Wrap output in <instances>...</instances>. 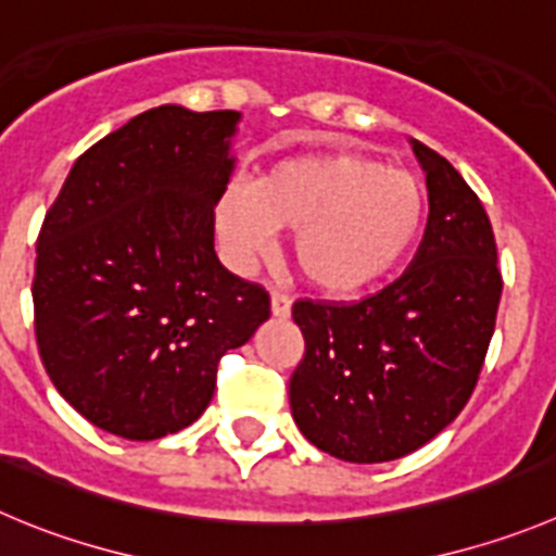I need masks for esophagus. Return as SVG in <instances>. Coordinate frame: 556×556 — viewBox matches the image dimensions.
I'll use <instances>...</instances> for the list:
<instances>
[{
	"label": "esophagus",
	"mask_w": 556,
	"mask_h": 556,
	"mask_svg": "<svg viewBox=\"0 0 556 556\" xmlns=\"http://www.w3.org/2000/svg\"><path fill=\"white\" fill-rule=\"evenodd\" d=\"M290 307H293V299L288 293H274L271 295V315L274 318L285 320L290 318Z\"/></svg>",
	"instance_id": "obj_1"
}]
</instances>
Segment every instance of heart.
<instances>
[{
    "label": "heart",
    "instance_id": "heart-1",
    "mask_svg": "<svg viewBox=\"0 0 556 556\" xmlns=\"http://www.w3.org/2000/svg\"><path fill=\"white\" fill-rule=\"evenodd\" d=\"M428 214L414 175L356 153L295 155L257 186L232 180L216 202V230L236 266L274 252L277 230H295L293 257L329 295H356L408 254Z\"/></svg>",
    "mask_w": 556,
    "mask_h": 556
}]
</instances>
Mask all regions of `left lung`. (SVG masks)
<instances>
[{
  "label": "left lung",
  "mask_w": 556,
  "mask_h": 556,
  "mask_svg": "<svg viewBox=\"0 0 556 556\" xmlns=\"http://www.w3.org/2000/svg\"><path fill=\"white\" fill-rule=\"evenodd\" d=\"M428 184V227L401 279L354 304L295 302L304 359L290 412L307 442L351 464H383L442 433L485 362L502 274L480 197L412 139Z\"/></svg>",
  "instance_id": "left-lung-1"
}]
</instances>
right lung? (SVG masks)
I'll return each mask as SVG.
<instances>
[{"label": "right lung", "instance_id": "obj_1", "mask_svg": "<svg viewBox=\"0 0 556 556\" xmlns=\"http://www.w3.org/2000/svg\"><path fill=\"white\" fill-rule=\"evenodd\" d=\"M241 114L164 103L76 159L35 261V337L46 372L106 433L153 442L189 428L216 365L271 315L268 293L214 252Z\"/></svg>", "mask_w": 556, "mask_h": 556}]
</instances>
